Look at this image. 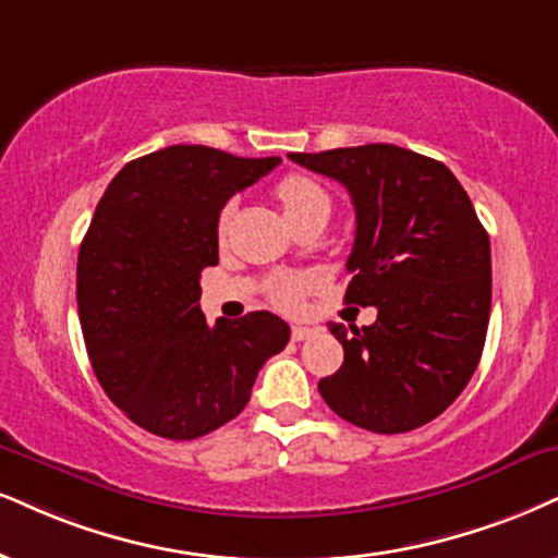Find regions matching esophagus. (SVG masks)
Masks as SVG:
<instances>
[{"mask_svg":"<svg viewBox=\"0 0 558 558\" xmlns=\"http://www.w3.org/2000/svg\"><path fill=\"white\" fill-rule=\"evenodd\" d=\"M315 331H318V326H311V323H292V339L294 341L307 339V336Z\"/></svg>","mask_w":558,"mask_h":558,"instance_id":"1","label":"esophagus"}]
</instances>
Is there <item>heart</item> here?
Masks as SVG:
<instances>
[{
	"instance_id": "heart-1",
	"label": "heart",
	"mask_w": 558,
	"mask_h": 558,
	"mask_svg": "<svg viewBox=\"0 0 558 558\" xmlns=\"http://www.w3.org/2000/svg\"><path fill=\"white\" fill-rule=\"evenodd\" d=\"M277 202L281 204L287 222L298 219L302 215H311L318 209H331V198H328L326 189L315 181L313 175L305 173H290L277 183ZM227 232V215L219 219V238ZM271 298L281 307H294L302 298V284L294 279H284L271 287Z\"/></svg>"
}]
</instances>
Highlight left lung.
<instances>
[{
	"instance_id": "1",
	"label": "left lung",
	"mask_w": 558,
	"mask_h": 558,
	"mask_svg": "<svg viewBox=\"0 0 558 558\" xmlns=\"http://www.w3.org/2000/svg\"><path fill=\"white\" fill-rule=\"evenodd\" d=\"M290 160L352 196L343 300L377 307L373 326H328L343 364L318 383L323 401L377 435L432 422L476 373L489 328L492 247L469 194L442 162L396 144Z\"/></svg>"
}]
</instances>
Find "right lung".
I'll use <instances>...</instances> for the list:
<instances>
[{"label": "right lung", "instance_id": "1", "mask_svg": "<svg viewBox=\"0 0 558 558\" xmlns=\"http://www.w3.org/2000/svg\"><path fill=\"white\" fill-rule=\"evenodd\" d=\"M279 162L173 144L123 165L98 202L77 258L82 336L106 396L157 437L196 439L235 418L290 341L274 313L209 326L198 307L219 211Z\"/></svg>", "mask_w": 558, "mask_h": 558}]
</instances>
